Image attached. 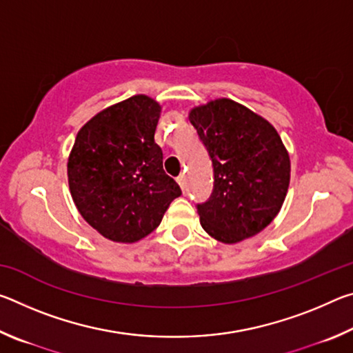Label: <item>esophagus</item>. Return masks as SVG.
<instances>
[{"instance_id":"obj_1","label":"esophagus","mask_w":353,"mask_h":353,"mask_svg":"<svg viewBox=\"0 0 353 353\" xmlns=\"http://www.w3.org/2000/svg\"><path fill=\"white\" fill-rule=\"evenodd\" d=\"M177 183L181 185V188H182L183 191L187 190V176H185L183 172H182V174H179V176H177Z\"/></svg>"}]
</instances>
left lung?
<instances>
[{
	"mask_svg": "<svg viewBox=\"0 0 353 353\" xmlns=\"http://www.w3.org/2000/svg\"><path fill=\"white\" fill-rule=\"evenodd\" d=\"M213 166V191L196 205L201 225L221 243L254 236L276 218L290 185V155L265 118L232 99L190 112Z\"/></svg>",
	"mask_w": 353,
	"mask_h": 353,
	"instance_id": "obj_1",
	"label": "left lung"
}]
</instances>
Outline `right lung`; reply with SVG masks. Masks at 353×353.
Here are the masks:
<instances>
[{"mask_svg": "<svg viewBox=\"0 0 353 353\" xmlns=\"http://www.w3.org/2000/svg\"><path fill=\"white\" fill-rule=\"evenodd\" d=\"M160 110L154 99L137 94L93 117L71 149L68 183L74 204L112 241L145 238L182 194L163 171L162 148L154 140Z\"/></svg>", "mask_w": 353, "mask_h": 353, "instance_id": "obj_1", "label": "right lung"}]
</instances>
